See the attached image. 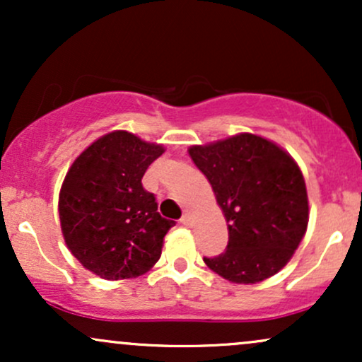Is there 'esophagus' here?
I'll use <instances>...</instances> for the list:
<instances>
[{
  "instance_id": "34e87169",
  "label": "esophagus",
  "mask_w": 362,
  "mask_h": 362,
  "mask_svg": "<svg viewBox=\"0 0 362 362\" xmlns=\"http://www.w3.org/2000/svg\"><path fill=\"white\" fill-rule=\"evenodd\" d=\"M180 223L184 224V226H190V224H192V216H190L189 213H185L184 216H182Z\"/></svg>"
}]
</instances>
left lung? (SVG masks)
<instances>
[{
    "instance_id": "left-lung-1",
    "label": "left lung",
    "mask_w": 362,
    "mask_h": 362,
    "mask_svg": "<svg viewBox=\"0 0 362 362\" xmlns=\"http://www.w3.org/2000/svg\"><path fill=\"white\" fill-rule=\"evenodd\" d=\"M228 223V248L204 259L233 284H257L277 274L308 228L305 178L294 158L271 139L240 132L190 146Z\"/></svg>"
}]
</instances>
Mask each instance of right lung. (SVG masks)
<instances>
[{
  "label": "right lung",
  "instance_id": "obj_1",
  "mask_svg": "<svg viewBox=\"0 0 362 362\" xmlns=\"http://www.w3.org/2000/svg\"><path fill=\"white\" fill-rule=\"evenodd\" d=\"M163 153V144L112 131L69 167L57 207L61 231L69 252L95 276L131 279L160 260L165 235L175 223L161 218L141 178Z\"/></svg>",
  "mask_w": 362,
  "mask_h": 362
}]
</instances>
